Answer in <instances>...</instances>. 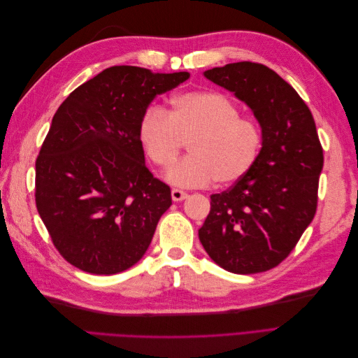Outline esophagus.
<instances>
[{
    "instance_id": "1",
    "label": "esophagus",
    "mask_w": 358,
    "mask_h": 358,
    "mask_svg": "<svg viewBox=\"0 0 358 358\" xmlns=\"http://www.w3.org/2000/svg\"><path fill=\"white\" fill-rule=\"evenodd\" d=\"M188 197V194L185 191H180V189H171V199L173 201H182Z\"/></svg>"
}]
</instances>
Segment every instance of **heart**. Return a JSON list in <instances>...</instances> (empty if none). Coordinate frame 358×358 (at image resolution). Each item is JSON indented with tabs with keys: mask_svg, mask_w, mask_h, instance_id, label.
Returning a JSON list of instances; mask_svg holds the SVG:
<instances>
[{
	"mask_svg": "<svg viewBox=\"0 0 358 358\" xmlns=\"http://www.w3.org/2000/svg\"><path fill=\"white\" fill-rule=\"evenodd\" d=\"M239 107L216 91H188L173 96L170 109L152 106L138 125L145 154L158 167H169L183 145L189 157L166 171V180L180 188L218 185L245 178L259 157L262 129L239 116Z\"/></svg>",
	"mask_w": 358,
	"mask_h": 358,
	"instance_id": "heart-1",
	"label": "heart"
}]
</instances>
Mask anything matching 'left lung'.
I'll list each match as a JSON object with an SVG mask.
<instances>
[{
    "label": "left lung",
    "mask_w": 358,
    "mask_h": 358,
    "mask_svg": "<svg viewBox=\"0 0 358 358\" xmlns=\"http://www.w3.org/2000/svg\"><path fill=\"white\" fill-rule=\"evenodd\" d=\"M203 74L251 109L263 145L245 178L210 196L200 242L227 272H266L288 257L317 212L324 157L315 121L296 90L263 64L233 62Z\"/></svg>",
    "instance_id": "left-lung-1"
}]
</instances>
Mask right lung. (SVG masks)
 <instances>
[{"mask_svg": "<svg viewBox=\"0 0 358 358\" xmlns=\"http://www.w3.org/2000/svg\"><path fill=\"white\" fill-rule=\"evenodd\" d=\"M187 79L188 71L116 66L58 107L36 161V204L74 267L115 275L148 251L171 192L145 164L138 125L157 95Z\"/></svg>", "mask_w": 358, "mask_h": 358, "instance_id": "add662e5", "label": "right lung"}]
</instances>
